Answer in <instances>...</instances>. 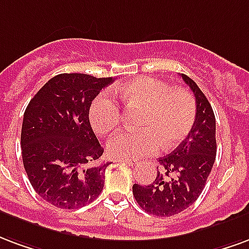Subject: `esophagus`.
I'll list each match as a JSON object with an SVG mask.
<instances>
[{
    "label": "esophagus",
    "instance_id": "esophagus-1",
    "mask_svg": "<svg viewBox=\"0 0 249 249\" xmlns=\"http://www.w3.org/2000/svg\"><path fill=\"white\" fill-rule=\"evenodd\" d=\"M118 162L124 163V164H128V166H134L137 164V160H132V159H117Z\"/></svg>",
    "mask_w": 249,
    "mask_h": 249
}]
</instances>
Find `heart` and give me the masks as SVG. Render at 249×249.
<instances>
[{"instance_id":"1","label":"heart","mask_w":249,"mask_h":249,"mask_svg":"<svg viewBox=\"0 0 249 249\" xmlns=\"http://www.w3.org/2000/svg\"><path fill=\"white\" fill-rule=\"evenodd\" d=\"M127 107H143L138 131H121L107 142V151L117 159H139L178 146L188 135L196 117V103L182 87H171L154 77H142L114 87ZM89 118L94 131L111 132L121 122V108L106 92L92 101Z\"/></svg>"}]
</instances>
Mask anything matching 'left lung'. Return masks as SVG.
Returning <instances> with one entry per match:
<instances>
[{
    "instance_id": "1",
    "label": "left lung",
    "mask_w": 249,
    "mask_h": 249,
    "mask_svg": "<svg viewBox=\"0 0 249 249\" xmlns=\"http://www.w3.org/2000/svg\"><path fill=\"white\" fill-rule=\"evenodd\" d=\"M183 81L195 95L196 117L191 131L167 157L159 158L162 170L148 186L134 184L132 194L147 213L174 216L196 200L206 186L216 158V122L211 105L191 78Z\"/></svg>"
}]
</instances>
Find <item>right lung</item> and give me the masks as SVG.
I'll return each mask as SVG.
<instances>
[{
  "label": "right lung",
  "instance_id": "obj_1",
  "mask_svg": "<svg viewBox=\"0 0 249 249\" xmlns=\"http://www.w3.org/2000/svg\"><path fill=\"white\" fill-rule=\"evenodd\" d=\"M111 82V77L58 74L25 110L21 131L25 171L38 195L58 208H81L102 192L110 163L94 164L103 148L92 131L89 110Z\"/></svg>",
  "mask_w": 249,
  "mask_h": 249
}]
</instances>
